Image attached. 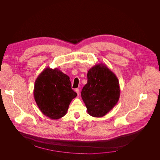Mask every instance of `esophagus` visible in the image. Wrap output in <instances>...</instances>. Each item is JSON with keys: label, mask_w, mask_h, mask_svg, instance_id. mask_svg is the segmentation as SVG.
Listing matches in <instances>:
<instances>
[{"label": "esophagus", "mask_w": 160, "mask_h": 160, "mask_svg": "<svg viewBox=\"0 0 160 160\" xmlns=\"http://www.w3.org/2000/svg\"><path fill=\"white\" fill-rule=\"evenodd\" d=\"M75 91L77 93V94H78V95H79V93H80V92H79V90L78 89H76V90H75Z\"/></svg>", "instance_id": "1"}]
</instances>
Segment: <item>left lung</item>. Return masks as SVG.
Wrapping results in <instances>:
<instances>
[{
	"instance_id": "8db88e82",
	"label": "left lung",
	"mask_w": 160,
	"mask_h": 160,
	"mask_svg": "<svg viewBox=\"0 0 160 160\" xmlns=\"http://www.w3.org/2000/svg\"><path fill=\"white\" fill-rule=\"evenodd\" d=\"M88 83L81 92L89 115L101 118L111 111L120 96L118 79L102 63L96 64L88 72Z\"/></svg>"
}]
</instances>
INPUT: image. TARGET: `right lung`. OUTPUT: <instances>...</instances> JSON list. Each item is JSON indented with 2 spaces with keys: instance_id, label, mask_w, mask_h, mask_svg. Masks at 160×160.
Here are the masks:
<instances>
[{
  "instance_id": "1",
  "label": "right lung",
  "mask_w": 160,
  "mask_h": 160,
  "mask_svg": "<svg viewBox=\"0 0 160 160\" xmlns=\"http://www.w3.org/2000/svg\"><path fill=\"white\" fill-rule=\"evenodd\" d=\"M34 97L42 114L58 119L67 114L77 93L71 89L69 77L58 68L47 67L35 81Z\"/></svg>"
}]
</instances>
